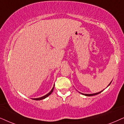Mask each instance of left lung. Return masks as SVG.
<instances>
[{
	"label": "left lung",
	"mask_w": 124,
	"mask_h": 124,
	"mask_svg": "<svg viewBox=\"0 0 124 124\" xmlns=\"http://www.w3.org/2000/svg\"><path fill=\"white\" fill-rule=\"evenodd\" d=\"M112 81L110 82V83L108 85V86H107V87H108L109 85H110V83H111V82H112ZM103 91H101L100 92H97V93H90V94H86V93H82V94H83V95H85V96H93V95H98V94H99V93H101V92Z\"/></svg>",
	"instance_id": "8db88e82"
}]
</instances>
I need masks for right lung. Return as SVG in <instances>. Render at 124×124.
I'll use <instances>...</instances> for the list:
<instances>
[{
    "label": "right lung",
    "instance_id": "right-lung-1",
    "mask_svg": "<svg viewBox=\"0 0 124 124\" xmlns=\"http://www.w3.org/2000/svg\"><path fill=\"white\" fill-rule=\"evenodd\" d=\"M54 85L53 87V88L52 89V90H51L48 93L46 94V95H45V96H43L41 97V98H33V99H33V100H41L44 99L46 98L47 96H49L50 95V94L52 93L53 91V90H54Z\"/></svg>",
    "mask_w": 124,
    "mask_h": 124
}]
</instances>
